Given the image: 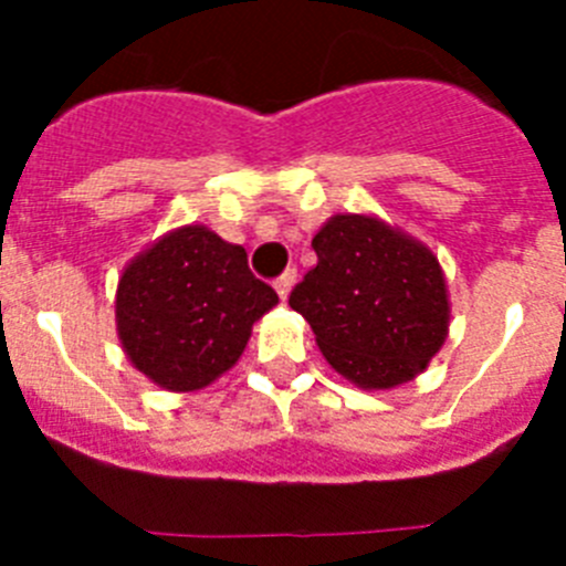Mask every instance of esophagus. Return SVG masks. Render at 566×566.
Returning <instances> with one entry per match:
<instances>
[{
  "label": "esophagus",
  "mask_w": 566,
  "mask_h": 566,
  "mask_svg": "<svg viewBox=\"0 0 566 566\" xmlns=\"http://www.w3.org/2000/svg\"><path fill=\"white\" fill-rule=\"evenodd\" d=\"M294 283H297V269H286V272H283L277 280H274V289H277L280 300L289 297V292H292Z\"/></svg>",
  "instance_id": "34e87169"
}]
</instances>
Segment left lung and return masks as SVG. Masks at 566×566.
Listing matches in <instances>:
<instances>
[{"label":"left lung","mask_w":566,"mask_h":566,"mask_svg":"<svg viewBox=\"0 0 566 566\" xmlns=\"http://www.w3.org/2000/svg\"><path fill=\"white\" fill-rule=\"evenodd\" d=\"M317 266L289 306L354 385L397 388L428 368L451 323L437 254L371 214H334L312 240Z\"/></svg>","instance_id":"left-lung-1"}]
</instances>
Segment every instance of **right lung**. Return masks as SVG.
<instances>
[{"mask_svg": "<svg viewBox=\"0 0 566 566\" xmlns=\"http://www.w3.org/2000/svg\"><path fill=\"white\" fill-rule=\"evenodd\" d=\"M274 303L277 292L249 272L247 249L192 223L129 260L115 326L144 377L167 391H198L238 363Z\"/></svg>", "mask_w": 566, "mask_h": 566, "instance_id": "obj_1", "label": "right lung"}]
</instances>
